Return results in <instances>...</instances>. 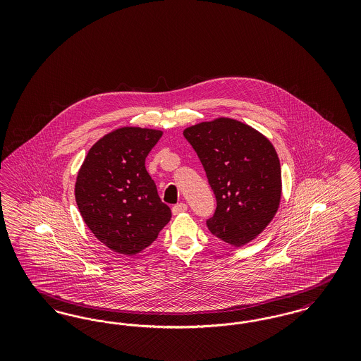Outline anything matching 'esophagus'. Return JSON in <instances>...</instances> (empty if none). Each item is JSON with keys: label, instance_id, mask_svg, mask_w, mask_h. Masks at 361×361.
<instances>
[{"label": "esophagus", "instance_id": "esophagus-1", "mask_svg": "<svg viewBox=\"0 0 361 361\" xmlns=\"http://www.w3.org/2000/svg\"><path fill=\"white\" fill-rule=\"evenodd\" d=\"M188 209V206L185 203H178L176 206H173L172 212L173 215H178V214H183Z\"/></svg>", "mask_w": 361, "mask_h": 361}]
</instances>
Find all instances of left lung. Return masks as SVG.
<instances>
[{"label": "left lung", "instance_id": "obj_1", "mask_svg": "<svg viewBox=\"0 0 361 361\" xmlns=\"http://www.w3.org/2000/svg\"><path fill=\"white\" fill-rule=\"evenodd\" d=\"M216 197L208 230L231 246L255 240L272 222L281 199V169L272 142L230 118L184 130Z\"/></svg>", "mask_w": 361, "mask_h": 361}]
</instances>
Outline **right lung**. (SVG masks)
<instances>
[{
	"mask_svg": "<svg viewBox=\"0 0 361 361\" xmlns=\"http://www.w3.org/2000/svg\"><path fill=\"white\" fill-rule=\"evenodd\" d=\"M162 131L121 127L87 152L75 180V202L94 237L111 250L134 256L152 245L172 218L145 161Z\"/></svg>",
	"mask_w": 361,
	"mask_h": 361,
	"instance_id": "right-lung-1",
	"label": "right lung"
}]
</instances>
